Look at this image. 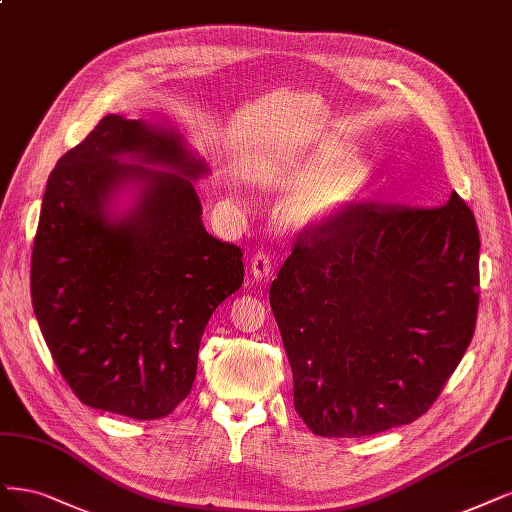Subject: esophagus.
<instances>
[{"mask_svg": "<svg viewBox=\"0 0 512 512\" xmlns=\"http://www.w3.org/2000/svg\"><path fill=\"white\" fill-rule=\"evenodd\" d=\"M250 271H252L254 279H258V281L269 279L273 273V258L267 252L254 254L250 260Z\"/></svg>", "mask_w": 512, "mask_h": 512, "instance_id": "34e87169", "label": "esophagus"}]
</instances>
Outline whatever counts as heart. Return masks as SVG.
I'll return each instance as SVG.
<instances>
[{
	"label": "heart",
	"mask_w": 512,
	"mask_h": 512,
	"mask_svg": "<svg viewBox=\"0 0 512 512\" xmlns=\"http://www.w3.org/2000/svg\"><path fill=\"white\" fill-rule=\"evenodd\" d=\"M256 182L290 188L277 209L288 231H315L339 220L364 197L373 180V167L354 156L343 139H326L294 161H262L254 169Z\"/></svg>",
	"instance_id": "heart-1"
}]
</instances>
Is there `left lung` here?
I'll return each instance as SVG.
<instances>
[{
    "label": "left lung",
    "mask_w": 512,
    "mask_h": 512,
    "mask_svg": "<svg viewBox=\"0 0 512 512\" xmlns=\"http://www.w3.org/2000/svg\"><path fill=\"white\" fill-rule=\"evenodd\" d=\"M479 248L457 192L440 207L358 203L301 233L269 301L313 434H379L432 407L472 341Z\"/></svg>",
    "instance_id": "obj_1"
}]
</instances>
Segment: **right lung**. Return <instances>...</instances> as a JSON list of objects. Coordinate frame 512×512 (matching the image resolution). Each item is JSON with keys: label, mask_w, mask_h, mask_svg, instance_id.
<instances>
[{"label": "right lung", "mask_w": 512, "mask_h": 512, "mask_svg": "<svg viewBox=\"0 0 512 512\" xmlns=\"http://www.w3.org/2000/svg\"><path fill=\"white\" fill-rule=\"evenodd\" d=\"M207 173L175 129L118 114L52 169L31 301L57 368L88 407L161 419L190 394L209 317L243 284L241 248L201 220L192 182ZM127 187L134 197L118 210Z\"/></svg>", "instance_id": "obj_1"}]
</instances>
